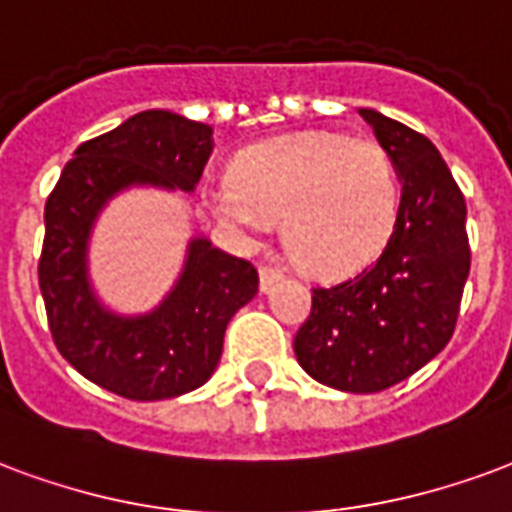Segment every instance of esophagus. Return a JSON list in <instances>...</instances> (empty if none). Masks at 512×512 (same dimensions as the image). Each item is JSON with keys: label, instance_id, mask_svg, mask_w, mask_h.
<instances>
[{"label": "esophagus", "instance_id": "esophagus-1", "mask_svg": "<svg viewBox=\"0 0 512 512\" xmlns=\"http://www.w3.org/2000/svg\"><path fill=\"white\" fill-rule=\"evenodd\" d=\"M279 279H282V271H279V268L268 266V263L260 266V290H271Z\"/></svg>", "mask_w": 512, "mask_h": 512}]
</instances>
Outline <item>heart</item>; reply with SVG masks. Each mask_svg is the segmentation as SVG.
Instances as JSON below:
<instances>
[{
  "label": "heart",
  "instance_id": "obj_1",
  "mask_svg": "<svg viewBox=\"0 0 512 512\" xmlns=\"http://www.w3.org/2000/svg\"><path fill=\"white\" fill-rule=\"evenodd\" d=\"M233 181L211 192L219 219L257 241L285 217V241L312 274L369 266L391 241L401 181L380 140L309 130L263 140L238 154Z\"/></svg>",
  "mask_w": 512,
  "mask_h": 512
}]
</instances>
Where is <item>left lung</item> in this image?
Instances as JSON below:
<instances>
[{
    "mask_svg": "<svg viewBox=\"0 0 512 512\" xmlns=\"http://www.w3.org/2000/svg\"><path fill=\"white\" fill-rule=\"evenodd\" d=\"M401 176L399 219L382 255L339 285L314 287L295 358L314 380L377 393L407 380L456 331L469 276L467 203L426 135L363 108Z\"/></svg>",
    "mask_w": 512,
    "mask_h": 512,
    "instance_id": "obj_1",
    "label": "left lung"
}]
</instances>
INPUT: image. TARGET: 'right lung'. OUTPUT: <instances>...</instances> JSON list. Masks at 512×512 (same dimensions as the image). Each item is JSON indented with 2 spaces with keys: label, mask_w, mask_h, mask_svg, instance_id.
Wrapping results in <instances>:
<instances>
[{
  "label": "right lung",
  "mask_w": 512,
  "mask_h": 512,
  "mask_svg": "<svg viewBox=\"0 0 512 512\" xmlns=\"http://www.w3.org/2000/svg\"><path fill=\"white\" fill-rule=\"evenodd\" d=\"M211 154V127L170 111H143L75 149L45 200L37 279L56 350L105 391L135 401L173 399L214 374L230 317L257 293V268L189 246L187 268L157 312L116 317L86 282V241L105 200L130 184L195 189Z\"/></svg>",
  "instance_id": "obj_1"
}]
</instances>
